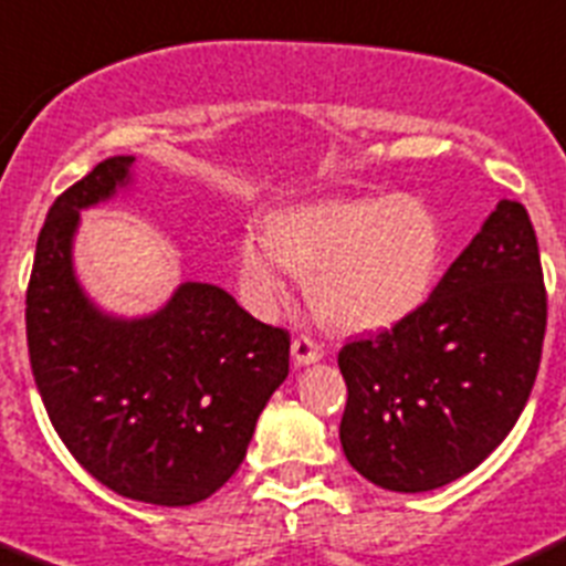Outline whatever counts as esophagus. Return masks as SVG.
I'll use <instances>...</instances> for the list:
<instances>
[{
  "instance_id": "34e87169",
  "label": "esophagus",
  "mask_w": 566,
  "mask_h": 566,
  "mask_svg": "<svg viewBox=\"0 0 566 566\" xmlns=\"http://www.w3.org/2000/svg\"><path fill=\"white\" fill-rule=\"evenodd\" d=\"M290 352H293L295 366H310V363H318L321 357H324V348H321V343L310 335L295 337L293 346H290Z\"/></svg>"
}]
</instances>
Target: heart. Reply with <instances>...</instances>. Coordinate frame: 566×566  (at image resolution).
Returning <instances> with one entry per match:
<instances>
[{
  "mask_svg": "<svg viewBox=\"0 0 566 566\" xmlns=\"http://www.w3.org/2000/svg\"><path fill=\"white\" fill-rule=\"evenodd\" d=\"M447 256L436 211L419 198H332L273 211L240 242V279L256 304L284 295V271L307 276L324 324L379 332L430 298Z\"/></svg>",
  "mask_w": 566,
  "mask_h": 566,
  "instance_id": "1",
  "label": "heart"
}]
</instances>
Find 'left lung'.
Segmentation results:
<instances>
[{"label": "left lung", "mask_w": 566, "mask_h": 566, "mask_svg": "<svg viewBox=\"0 0 566 566\" xmlns=\"http://www.w3.org/2000/svg\"><path fill=\"white\" fill-rule=\"evenodd\" d=\"M547 290L525 206L500 200L410 318L340 348L348 463L388 491H430L478 469L536 382Z\"/></svg>", "instance_id": "8db88e82"}]
</instances>
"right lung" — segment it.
Returning a JSON list of instances; mask_svg holds the SVG:
<instances>
[{
	"label": "right lung",
	"mask_w": 566,
	"mask_h": 566,
	"mask_svg": "<svg viewBox=\"0 0 566 566\" xmlns=\"http://www.w3.org/2000/svg\"><path fill=\"white\" fill-rule=\"evenodd\" d=\"M105 158L50 206L28 284V348L52 427L92 478L128 500L192 505L245 458L259 413L290 371V335L226 290L187 282L150 318L99 313L72 271L81 209L128 184Z\"/></svg>",
	"instance_id": "add662e5"
}]
</instances>
